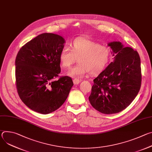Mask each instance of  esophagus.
Instances as JSON below:
<instances>
[{
  "label": "esophagus",
  "mask_w": 152,
  "mask_h": 152,
  "mask_svg": "<svg viewBox=\"0 0 152 152\" xmlns=\"http://www.w3.org/2000/svg\"><path fill=\"white\" fill-rule=\"evenodd\" d=\"M79 82H80V80H79V79H73V83H74V84L77 85V84L79 83Z\"/></svg>",
  "instance_id": "esophagus-1"
}]
</instances>
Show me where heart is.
I'll return each mask as SVG.
<instances>
[{"instance_id": "heart-1", "label": "heart", "mask_w": 152, "mask_h": 152, "mask_svg": "<svg viewBox=\"0 0 152 152\" xmlns=\"http://www.w3.org/2000/svg\"><path fill=\"white\" fill-rule=\"evenodd\" d=\"M70 47H64L61 50L59 60L62 67L68 68L77 59L78 63L67 73L73 77H81L88 73L91 75H98L105 69L111 58L109 47L89 39L76 38Z\"/></svg>"}]
</instances>
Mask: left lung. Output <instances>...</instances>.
Returning <instances> with one entry per match:
<instances>
[{
  "label": "left lung",
  "mask_w": 152,
  "mask_h": 152,
  "mask_svg": "<svg viewBox=\"0 0 152 152\" xmlns=\"http://www.w3.org/2000/svg\"><path fill=\"white\" fill-rule=\"evenodd\" d=\"M114 61L96 78L89 100L97 111L104 114L121 112L137 96L141 85L140 55L137 50L123 47L120 42L108 44Z\"/></svg>",
  "instance_id": "left-lung-1"
}]
</instances>
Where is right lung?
I'll return each mask as SVG.
<instances>
[{
  "label": "right lung",
  "instance_id": "add662e5",
  "mask_svg": "<svg viewBox=\"0 0 152 152\" xmlns=\"http://www.w3.org/2000/svg\"><path fill=\"white\" fill-rule=\"evenodd\" d=\"M64 38L43 33L21 48L15 59L18 94L31 110L42 114L55 111L67 99L73 85L70 77L59 76V53Z\"/></svg>",
  "mask_w": 152,
  "mask_h": 152
}]
</instances>
